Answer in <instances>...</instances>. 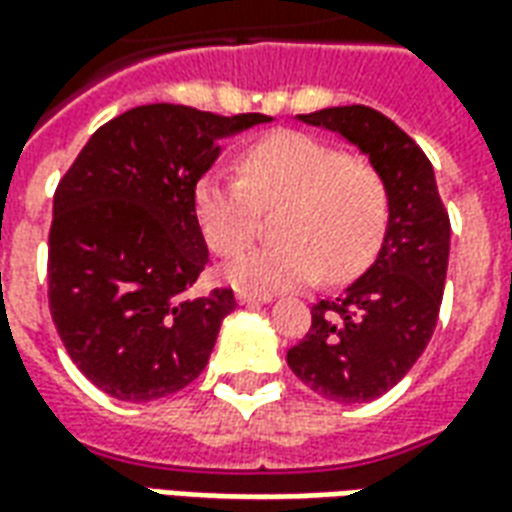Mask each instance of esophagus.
I'll return each instance as SVG.
<instances>
[{
  "label": "esophagus",
  "instance_id": "34e87169",
  "mask_svg": "<svg viewBox=\"0 0 512 512\" xmlns=\"http://www.w3.org/2000/svg\"><path fill=\"white\" fill-rule=\"evenodd\" d=\"M235 299L241 301V304H266V301H271V296L268 293H249V290H238V296Z\"/></svg>",
  "mask_w": 512,
  "mask_h": 512
}]
</instances>
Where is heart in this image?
Listing matches in <instances>:
<instances>
[{"label":"heart","mask_w":512,"mask_h":512,"mask_svg":"<svg viewBox=\"0 0 512 512\" xmlns=\"http://www.w3.org/2000/svg\"><path fill=\"white\" fill-rule=\"evenodd\" d=\"M241 178L205 175L194 213L216 255L244 252L274 216L279 241L257 246L224 268L235 288L277 293L365 268L384 241L389 194L373 164L301 131H274L238 156Z\"/></svg>","instance_id":"heart-1"}]
</instances>
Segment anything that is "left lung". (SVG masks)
Here are the masks:
<instances>
[{"mask_svg": "<svg viewBox=\"0 0 512 512\" xmlns=\"http://www.w3.org/2000/svg\"><path fill=\"white\" fill-rule=\"evenodd\" d=\"M354 142L381 172L389 224L376 263L334 296L312 304L310 332L288 351L296 376L334 403H370L406 376L439 321L450 257V216L428 156L370 106L299 115Z\"/></svg>", "mask_w": 512, "mask_h": 512, "instance_id": "1", "label": "left lung"}]
</instances>
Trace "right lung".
<instances>
[{"label":"right lung","instance_id":"right-lung-1","mask_svg":"<svg viewBox=\"0 0 512 512\" xmlns=\"http://www.w3.org/2000/svg\"><path fill=\"white\" fill-rule=\"evenodd\" d=\"M271 117L180 104L128 109L98 128L54 191L49 310L65 351L106 395L150 403L200 376L230 288L189 296L208 246L194 213L216 139Z\"/></svg>","mask_w":512,"mask_h":512}]
</instances>
